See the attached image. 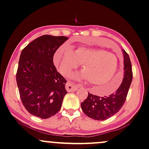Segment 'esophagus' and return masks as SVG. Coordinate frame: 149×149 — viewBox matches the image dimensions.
<instances>
[{"mask_svg":"<svg viewBox=\"0 0 149 149\" xmlns=\"http://www.w3.org/2000/svg\"><path fill=\"white\" fill-rule=\"evenodd\" d=\"M65 88H66V90H67V91L71 92V91H76V90L78 88V86L75 85V84H73L72 82H67V84H66Z\"/></svg>","mask_w":149,"mask_h":149,"instance_id":"esophagus-1","label":"esophagus"}]
</instances>
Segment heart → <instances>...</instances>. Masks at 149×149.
I'll return each instance as SVG.
<instances>
[{
    "mask_svg": "<svg viewBox=\"0 0 149 149\" xmlns=\"http://www.w3.org/2000/svg\"><path fill=\"white\" fill-rule=\"evenodd\" d=\"M54 62L63 75H69L79 65H82L83 72L73 78L87 80L92 86H100L106 91L105 95L116 91L120 82L113 78L119 68L118 57L112 53L100 48L80 47L72 51L63 45L56 50Z\"/></svg>",
    "mask_w": 149,
    "mask_h": 149,
    "instance_id": "heart-1",
    "label": "heart"
}]
</instances>
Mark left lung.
Returning a JSON list of instances; mask_svg holds the SVG:
<instances>
[{"instance_id":"1","label":"left lung","mask_w":149,"mask_h":149,"mask_svg":"<svg viewBox=\"0 0 149 149\" xmlns=\"http://www.w3.org/2000/svg\"><path fill=\"white\" fill-rule=\"evenodd\" d=\"M124 56V77L122 82L114 93L107 96L100 97L88 94L81 103L82 111L86 116L95 120H105L117 113L125 102L133 79L132 67L127 53L122 49Z\"/></svg>"}]
</instances>
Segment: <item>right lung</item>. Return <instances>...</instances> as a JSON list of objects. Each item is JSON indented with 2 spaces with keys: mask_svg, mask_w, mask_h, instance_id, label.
Returning a JSON list of instances; mask_svg holds the SVG:
<instances>
[{
  "mask_svg": "<svg viewBox=\"0 0 149 149\" xmlns=\"http://www.w3.org/2000/svg\"><path fill=\"white\" fill-rule=\"evenodd\" d=\"M68 38L44 35L22 49L16 73L20 97L29 113L42 119L61 109L67 80L57 71L53 58Z\"/></svg>",
  "mask_w": 149,
  "mask_h": 149,
  "instance_id": "right-lung-1",
  "label": "right lung"
}]
</instances>
